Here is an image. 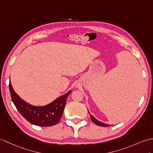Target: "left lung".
<instances>
[{
	"mask_svg": "<svg viewBox=\"0 0 153 153\" xmlns=\"http://www.w3.org/2000/svg\"><path fill=\"white\" fill-rule=\"evenodd\" d=\"M88 113L89 114V115H90V118H91V121H93V123H95V125H99V126H111V125H108V124L100 122V121L97 120V119L94 116V115H92L91 114H90V113H89V111L88 110Z\"/></svg>",
	"mask_w": 153,
	"mask_h": 153,
	"instance_id": "1",
	"label": "left lung"
}]
</instances>
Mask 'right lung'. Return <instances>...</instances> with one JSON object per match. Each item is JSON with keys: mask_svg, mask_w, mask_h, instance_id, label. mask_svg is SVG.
<instances>
[{"mask_svg": "<svg viewBox=\"0 0 153 153\" xmlns=\"http://www.w3.org/2000/svg\"><path fill=\"white\" fill-rule=\"evenodd\" d=\"M11 97L17 110L28 122L39 126H50L57 124L60 120L65 106L66 100L71 93L69 90L47 105L36 106L25 101L9 84Z\"/></svg>", "mask_w": 153, "mask_h": 153, "instance_id": "right-lung-1", "label": "right lung"}]
</instances>
